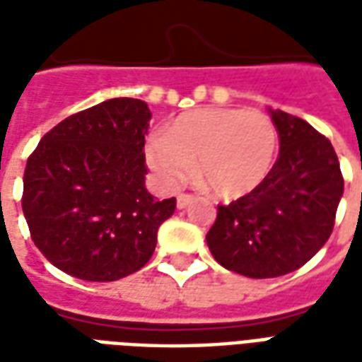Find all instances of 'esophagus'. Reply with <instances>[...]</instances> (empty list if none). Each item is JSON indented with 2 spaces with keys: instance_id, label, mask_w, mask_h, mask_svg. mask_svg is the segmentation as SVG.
Returning <instances> with one entry per match:
<instances>
[{
  "instance_id": "1",
  "label": "esophagus",
  "mask_w": 362,
  "mask_h": 362,
  "mask_svg": "<svg viewBox=\"0 0 362 362\" xmlns=\"http://www.w3.org/2000/svg\"><path fill=\"white\" fill-rule=\"evenodd\" d=\"M192 202H194V196L182 194V196H178V199H176V207H178V209H184V207H188Z\"/></svg>"
}]
</instances>
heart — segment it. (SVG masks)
<instances>
[{
  "instance_id": "1",
  "label": "heart",
  "mask_w": 362,
  "mask_h": 362,
  "mask_svg": "<svg viewBox=\"0 0 362 362\" xmlns=\"http://www.w3.org/2000/svg\"><path fill=\"white\" fill-rule=\"evenodd\" d=\"M279 149L272 118L259 110L202 108L182 114L147 143V163L174 189L194 174L219 197L250 194L266 180Z\"/></svg>"
}]
</instances>
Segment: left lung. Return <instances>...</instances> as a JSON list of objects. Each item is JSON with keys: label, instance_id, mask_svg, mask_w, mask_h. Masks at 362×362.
Listing matches in <instances>:
<instances>
[{"label": "left lung", "instance_id": "obj_1", "mask_svg": "<svg viewBox=\"0 0 362 362\" xmlns=\"http://www.w3.org/2000/svg\"><path fill=\"white\" fill-rule=\"evenodd\" d=\"M279 157L258 188L217 207L207 233L213 258L252 279L303 267L327 243L343 196L332 143L304 119L272 110Z\"/></svg>", "mask_w": 362, "mask_h": 362}]
</instances>
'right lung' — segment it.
Masks as SVG:
<instances>
[{"label": "right lung", "instance_id": "obj_1", "mask_svg": "<svg viewBox=\"0 0 362 362\" xmlns=\"http://www.w3.org/2000/svg\"><path fill=\"white\" fill-rule=\"evenodd\" d=\"M151 110L110 98L77 112L44 135L28 157L23 213L36 248L83 281H116L141 269L176 199L145 188Z\"/></svg>", "mask_w": 362, "mask_h": 362}]
</instances>
